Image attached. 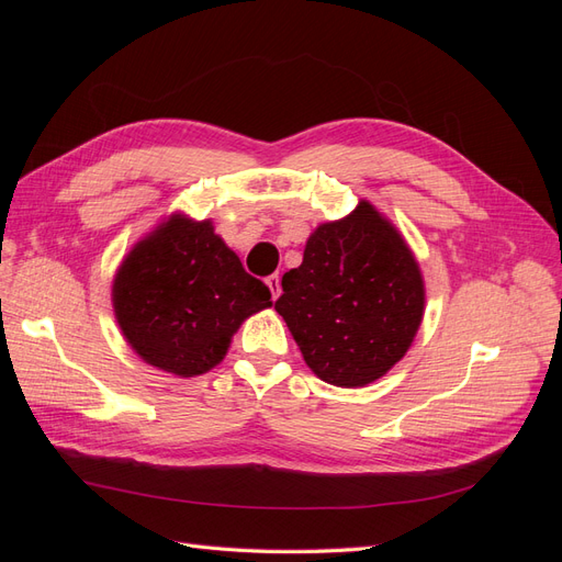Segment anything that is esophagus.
Segmentation results:
<instances>
[{
  "label": "esophagus",
  "instance_id": "1",
  "mask_svg": "<svg viewBox=\"0 0 562 562\" xmlns=\"http://www.w3.org/2000/svg\"><path fill=\"white\" fill-rule=\"evenodd\" d=\"M265 283H267V288L271 291V297L277 300L281 295V277L279 274H271V277L265 279Z\"/></svg>",
  "mask_w": 562,
  "mask_h": 562
}]
</instances>
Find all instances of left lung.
<instances>
[{"mask_svg":"<svg viewBox=\"0 0 562 562\" xmlns=\"http://www.w3.org/2000/svg\"><path fill=\"white\" fill-rule=\"evenodd\" d=\"M281 288L274 310L307 366L335 386L380 380L403 359L422 323L419 267L368 201L339 223L321 225Z\"/></svg>","mask_w":562,"mask_h":562,"instance_id":"left-lung-1","label":"left lung"}]
</instances>
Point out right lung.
<instances>
[{
	"label": "right lung",
	"mask_w": 562,
	"mask_h": 562,
	"mask_svg": "<svg viewBox=\"0 0 562 562\" xmlns=\"http://www.w3.org/2000/svg\"><path fill=\"white\" fill-rule=\"evenodd\" d=\"M116 321L143 359L180 378L209 372L269 288L250 277L213 225L171 217L135 246L112 288Z\"/></svg>",
	"instance_id": "right-lung-1"
}]
</instances>
